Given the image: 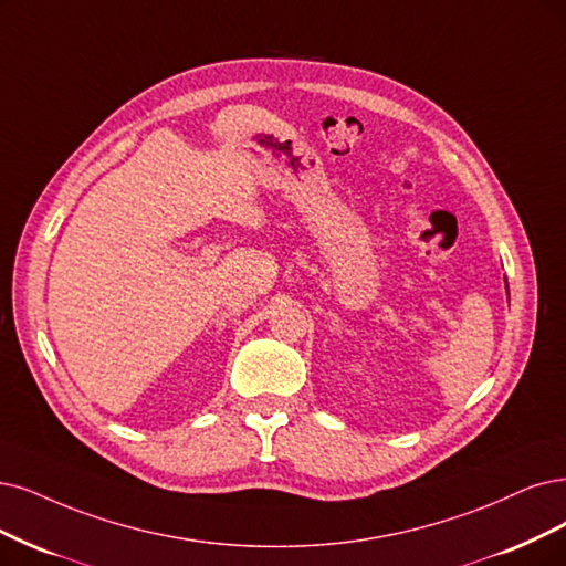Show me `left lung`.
Returning a JSON list of instances; mask_svg holds the SVG:
<instances>
[{
  "label": "left lung",
  "mask_w": 566,
  "mask_h": 566,
  "mask_svg": "<svg viewBox=\"0 0 566 566\" xmlns=\"http://www.w3.org/2000/svg\"><path fill=\"white\" fill-rule=\"evenodd\" d=\"M506 289H509V284H506Z\"/></svg>",
  "instance_id": "1"
}]
</instances>
